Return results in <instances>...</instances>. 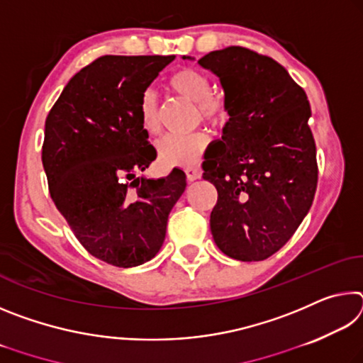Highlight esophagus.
<instances>
[{"label":"esophagus","mask_w":363,"mask_h":363,"mask_svg":"<svg viewBox=\"0 0 363 363\" xmlns=\"http://www.w3.org/2000/svg\"><path fill=\"white\" fill-rule=\"evenodd\" d=\"M186 176H187V181H195V179H199V177L201 176V171H200V168H196V167H190V168H187L186 169Z\"/></svg>","instance_id":"34e87169"}]
</instances>
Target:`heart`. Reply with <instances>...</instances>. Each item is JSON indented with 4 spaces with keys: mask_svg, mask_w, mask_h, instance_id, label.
I'll use <instances>...</instances> for the list:
<instances>
[{
    "mask_svg": "<svg viewBox=\"0 0 363 363\" xmlns=\"http://www.w3.org/2000/svg\"><path fill=\"white\" fill-rule=\"evenodd\" d=\"M169 86L177 94L195 102L201 120L213 126H220L229 120V104L223 94L213 93L210 77L205 72L192 67L177 70L169 79ZM139 121L147 134L160 133V110L155 94L145 91L139 102ZM205 133H194L187 136L168 134L157 143L155 149L160 162L169 167H194L208 149Z\"/></svg>",
    "mask_w": 363,
    "mask_h": 363,
    "instance_id": "b5f03b06",
    "label": "heart"
}]
</instances>
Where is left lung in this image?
<instances>
[{
    "instance_id": "1",
    "label": "left lung",
    "mask_w": 363,
    "mask_h": 363,
    "mask_svg": "<svg viewBox=\"0 0 363 363\" xmlns=\"http://www.w3.org/2000/svg\"><path fill=\"white\" fill-rule=\"evenodd\" d=\"M199 64L219 77L230 112L201 164L218 190L213 238L233 259H267L296 232L315 195L309 101L284 67L253 49L229 46Z\"/></svg>"
}]
</instances>
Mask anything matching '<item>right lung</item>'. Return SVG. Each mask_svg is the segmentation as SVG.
Instances as JSON below:
<instances>
[{
	"mask_svg": "<svg viewBox=\"0 0 363 363\" xmlns=\"http://www.w3.org/2000/svg\"><path fill=\"white\" fill-rule=\"evenodd\" d=\"M174 56H102L49 110L41 160L51 199L83 248L116 267L150 261L186 189L174 168L138 177L157 158L139 121L140 97Z\"/></svg>",
	"mask_w": 363,
	"mask_h": 363,
	"instance_id": "add662e5",
	"label": "right lung"
}]
</instances>
